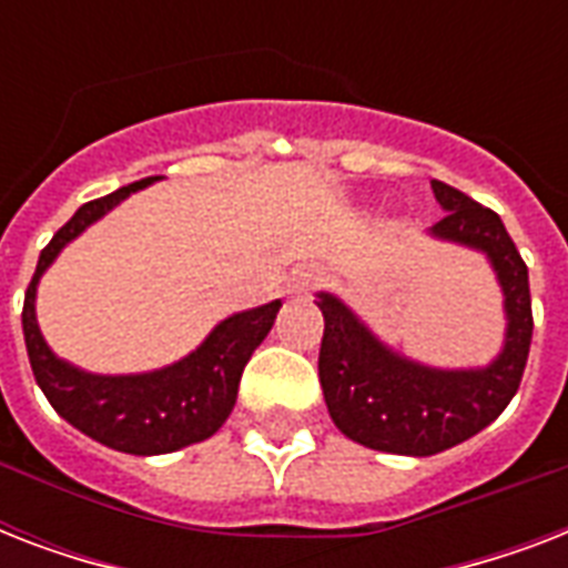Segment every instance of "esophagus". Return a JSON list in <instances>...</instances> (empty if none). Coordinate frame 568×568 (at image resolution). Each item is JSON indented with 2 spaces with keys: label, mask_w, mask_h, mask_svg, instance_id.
I'll use <instances>...</instances> for the list:
<instances>
[{
  "label": "esophagus",
  "mask_w": 568,
  "mask_h": 568,
  "mask_svg": "<svg viewBox=\"0 0 568 568\" xmlns=\"http://www.w3.org/2000/svg\"><path fill=\"white\" fill-rule=\"evenodd\" d=\"M312 285H318V274H312V271H301V274L292 276V283H288V292L306 294Z\"/></svg>",
  "instance_id": "esophagus-1"
}]
</instances>
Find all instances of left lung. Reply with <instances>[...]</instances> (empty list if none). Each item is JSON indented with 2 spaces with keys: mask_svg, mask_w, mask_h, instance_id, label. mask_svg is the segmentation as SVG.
<instances>
[{
  "mask_svg": "<svg viewBox=\"0 0 568 568\" xmlns=\"http://www.w3.org/2000/svg\"><path fill=\"white\" fill-rule=\"evenodd\" d=\"M430 185L445 217L427 235L484 253L501 285L507 327L493 363L424 365L388 347L336 294L318 292L315 301L324 315L318 377L329 418L347 439L400 457H430L489 427L519 392L534 336L528 265L501 217L445 182Z\"/></svg>",
  "mask_w": 568,
  "mask_h": 568,
  "instance_id": "1",
  "label": "left lung"
}]
</instances>
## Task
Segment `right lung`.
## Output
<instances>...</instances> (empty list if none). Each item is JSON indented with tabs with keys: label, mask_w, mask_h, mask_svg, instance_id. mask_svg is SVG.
<instances>
[{
	"label": "right lung",
	"mask_w": 568,
	"mask_h": 568,
	"mask_svg": "<svg viewBox=\"0 0 568 568\" xmlns=\"http://www.w3.org/2000/svg\"><path fill=\"white\" fill-rule=\"evenodd\" d=\"M159 180L162 176H146L114 194L84 203L43 247L22 303V336L31 372L52 409L93 442L135 457L173 454L221 430L239 397L241 372L253 351L265 342L276 312L283 306V301H271L256 310L235 312L223 318L189 356L155 372L93 374L61 359L47 345L34 310L40 276L91 223L105 217V212L123 203L129 194Z\"/></svg>",
	"instance_id": "1"
}]
</instances>
